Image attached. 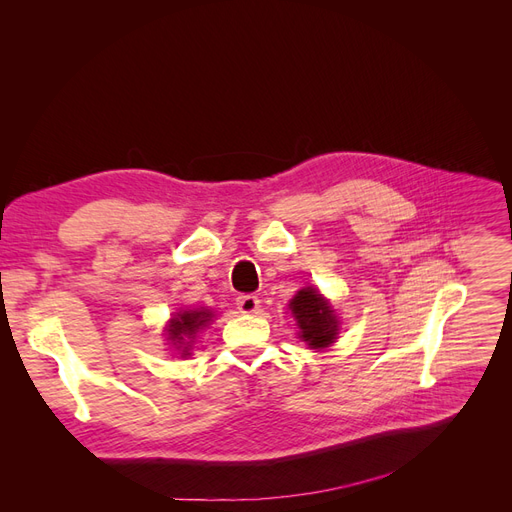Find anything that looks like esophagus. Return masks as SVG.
<instances>
[{"label": "esophagus", "instance_id": "34e87169", "mask_svg": "<svg viewBox=\"0 0 512 512\" xmlns=\"http://www.w3.org/2000/svg\"><path fill=\"white\" fill-rule=\"evenodd\" d=\"M237 307L243 314H254V312H258L260 301H258V297H254V294H239Z\"/></svg>", "mask_w": 512, "mask_h": 512}]
</instances>
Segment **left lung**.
Listing matches in <instances>:
<instances>
[{"label": "left lung", "instance_id": "1", "mask_svg": "<svg viewBox=\"0 0 512 512\" xmlns=\"http://www.w3.org/2000/svg\"><path fill=\"white\" fill-rule=\"evenodd\" d=\"M290 309L299 322L303 342L312 348H327L337 335V320L331 305L314 288L301 290L290 301Z\"/></svg>", "mask_w": 512, "mask_h": 512}]
</instances>
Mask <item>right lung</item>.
I'll return each mask as SVG.
<instances>
[{
  "mask_svg": "<svg viewBox=\"0 0 512 512\" xmlns=\"http://www.w3.org/2000/svg\"><path fill=\"white\" fill-rule=\"evenodd\" d=\"M209 318L211 314L205 312V309L203 312H183L179 314V318H173V322H170L168 337L181 344L185 337H192L200 327H205Z\"/></svg>",
  "mask_w": 512,
  "mask_h": 512,
  "instance_id": "add662e5",
  "label": "right lung"
}]
</instances>
